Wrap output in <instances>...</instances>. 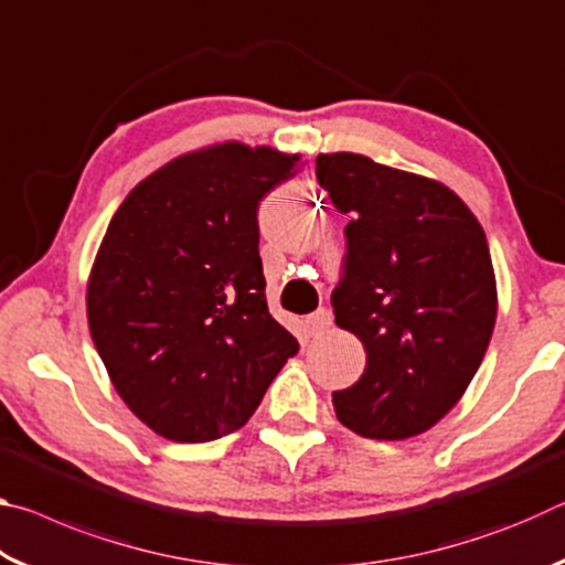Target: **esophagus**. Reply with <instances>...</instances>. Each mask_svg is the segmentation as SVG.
Returning a JSON list of instances; mask_svg holds the SVG:
<instances>
[{
	"label": "esophagus",
	"mask_w": 565,
	"mask_h": 565,
	"mask_svg": "<svg viewBox=\"0 0 565 565\" xmlns=\"http://www.w3.org/2000/svg\"><path fill=\"white\" fill-rule=\"evenodd\" d=\"M331 311L329 309H319L317 313H311L309 319H306V327H309V337H321V333H327L331 329Z\"/></svg>",
	"instance_id": "obj_1"
}]
</instances>
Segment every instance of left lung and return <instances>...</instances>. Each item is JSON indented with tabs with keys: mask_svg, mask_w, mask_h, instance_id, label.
I'll return each mask as SVG.
<instances>
[{
	"mask_svg": "<svg viewBox=\"0 0 565 565\" xmlns=\"http://www.w3.org/2000/svg\"><path fill=\"white\" fill-rule=\"evenodd\" d=\"M317 179L351 216L331 303L366 349L333 408L353 434L404 441L461 401L489 349L499 294L483 226L441 181L353 151L319 154Z\"/></svg>",
	"mask_w": 565,
	"mask_h": 565,
	"instance_id": "left-lung-1",
	"label": "left lung"
}]
</instances>
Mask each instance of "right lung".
I'll list each match as a JSON object with an SVG mask.
<instances>
[{"label": "right lung", "mask_w": 565, "mask_h": 565, "mask_svg": "<svg viewBox=\"0 0 565 565\" xmlns=\"http://www.w3.org/2000/svg\"><path fill=\"white\" fill-rule=\"evenodd\" d=\"M301 154L224 141L141 179L87 281L94 347L151 431L204 444L242 428L299 351L269 313L256 209Z\"/></svg>", "instance_id": "1"}]
</instances>
